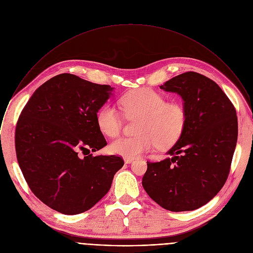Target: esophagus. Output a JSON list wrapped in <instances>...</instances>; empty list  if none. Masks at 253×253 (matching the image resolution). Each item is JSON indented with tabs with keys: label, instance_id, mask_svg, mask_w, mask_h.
Returning <instances> with one entry per match:
<instances>
[{
	"label": "esophagus",
	"instance_id": "obj_1",
	"mask_svg": "<svg viewBox=\"0 0 253 253\" xmlns=\"http://www.w3.org/2000/svg\"><path fill=\"white\" fill-rule=\"evenodd\" d=\"M133 160H134V158H129V157H125V158H124V162H125L126 164L131 163Z\"/></svg>",
	"mask_w": 253,
	"mask_h": 253
}]
</instances>
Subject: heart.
Returning a JSON list of instances; mask_svg holds the SVG:
<instances>
[{
	"label": "heart",
	"mask_w": 253,
	"mask_h": 253,
	"mask_svg": "<svg viewBox=\"0 0 253 253\" xmlns=\"http://www.w3.org/2000/svg\"><path fill=\"white\" fill-rule=\"evenodd\" d=\"M121 109L127 117H138L132 137H121L110 144L112 153L134 158L154 147L167 148L182 134L187 114L184 106L177 101L166 102L163 95L152 89L130 91L121 97ZM99 130L108 137L119 135L122 120L115 107L105 104L96 114Z\"/></svg>",
	"instance_id": "1"
}]
</instances>
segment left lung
<instances>
[{
  "label": "left lung",
  "mask_w": 253,
  "mask_h": 253,
  "mask_svg": "<svg viewBox=\"0 0 253 253\" xmlns=\"http://www.w3.org/2000/svg\"><path fill=\"white\" fill-rule=\"evenodd\" d=\"M161 89L182 97L187 119L171 157L147 161L142 185L161 207L195 210L225 184L236 146V110L221 88L196 72L180 74Z\"/></svg>",
  "instance_id": "8db88e82"
}]
</instances>
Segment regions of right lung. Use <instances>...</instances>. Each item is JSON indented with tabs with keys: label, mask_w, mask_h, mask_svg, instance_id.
<instances>
[{
	"label": "right lung",
	"mask_w": 253,
	"mask_h": 253,
	"mask_svg": "<svg viewBox=\"0 0 253 253\" xmlns=\"http://www.w3.org/2000/svg\"><path fill=\"white\" fill-rule=\"evenodd\" d=\"M113 89L60 74L36 90L21 112L15 133L19 166L32 192L60 213L92 208L124 165L117 155L90 154L107 145L96 114Z\"/></svg>",
	"instance_id": "right-lung-1"
}]
</instances>
